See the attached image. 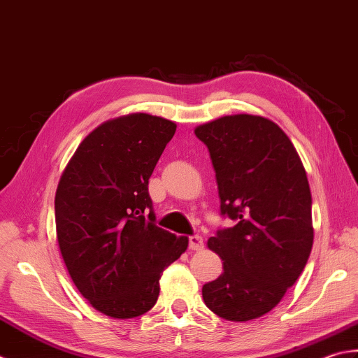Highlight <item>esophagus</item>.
<instances>
[{
    "mask_svg": "<svg viewBox=\"0 0 358 358\" xmlns=\"http://www.w3.org/2000/svg\"><path fill=\"white\" fill-rule=\"evenodd\" d=\"M188 245H189V250L193 252H198V250H202L203 249V241L201 236L194 235V236H189L188 239Z\"/></svg>",
    "mask_w": 358,
    "mask_h": 358,
    "instance_id": "1",
    "label": "esophagus"
}]
</instances>
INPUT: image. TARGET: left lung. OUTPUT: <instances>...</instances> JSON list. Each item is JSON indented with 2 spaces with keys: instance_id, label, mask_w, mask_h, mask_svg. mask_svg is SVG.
Instances as JSON below:
<instances>
[{
  "instance_id": "left-lung-1",
  "label": "left lung",
  "mask_w": 358,
  "mask_h": 358,
  "mask_svg": "<svg viewBox=\"0 0 358 358\" xmlns=\"http://www.w3.org/2000/svg\"><path fill=\"white\" fill-rule=\"evenodd\" d=\"M194 134L210 151L221 213L236 221L207 241L224 272L203 284V303L229 322H249L282 300L309 259V180L287 134L262 115H224Z\"/></svg>"
}]
</instances>
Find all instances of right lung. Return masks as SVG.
Here are the masks:
<instances>
[{"label": "right lung", "instance_id": "right-lung-1", "mask_svg": "<svg viewBox=\"0 0 358 358\" xmlns=\"http://www.w3.org/2000/svg\"><path fill=\"white\" fill-rule=\"evenodd\" d=\"M176 123L147 113L106 120L78 145L58 180L55 229L72 282L94 309L127 320L148 312L159 280L188 238L155 224L148 179Z\"/></svg>", "mask_w": 358, "mask_h": 358}]
</instances>
